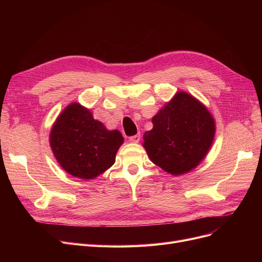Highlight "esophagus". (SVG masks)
<instances>
[{"mask_svg":"<svg viewBox=\"0 0 262 262\" xmlns=\"http://www.w3.org/2000/svg\"><path fill=\"white\" fill-rule=\"evenodd\" d=\"M129 141L133 143H138L140 141V135H135L129 137Z\"/></svg>","mask_w":262,"mask_h":262,"instance_id":"34e87169","label":"esophagus"}]
</instances>
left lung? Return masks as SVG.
Returning <instances> with one entry per match:
<instances>
[{
    "label": "left lung",
    "mask_w": 262,
    "mask_h": 262,
    "mask_svg": "<svg viewBox=\"0 0 262 262\" xmlns=\"http://www.w3.org/2000/svg\"><path fill=\"white\" fill-rule=\"evenodd\" d=\"M143 147L156 166L171 175L195 169L213 143L215 122L208 108L193 95L178 91L152 119Z\"/></svg>",
    "instance_id": "8db88e82"
}]
</instances>
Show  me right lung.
I'll list each match as a JSON object with an SVG mask.
<instances>
[{
    "mask_svg": "<svg viewBox=\"0 0 262 262\" xmlns=\"http://www.w3.org/2000/svg\"><path fill=\"white\" fill-rule=\"evenodd\" d=\"M123 142L119 130H108L77 102L62 110L50 134L52 152L60 167L85 181L93 180L113 166Z\"/></svg>",
    "mask_w": 262,
    "mask_h": 262,
    "instance_id": "1",
    "label": "right lung"
}]
</instances>
